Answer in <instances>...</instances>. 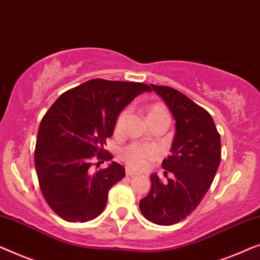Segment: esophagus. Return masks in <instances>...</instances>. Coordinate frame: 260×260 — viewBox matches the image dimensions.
I'll list each match as a JSON object with an SVG mask.
<instances>
[{"mask_svg":"<svg viewBox=\"0 0 260 260\" xmlns=\"http://www.w3.org/2000/svg\"><path fill=\"white\" fill-rule=\"evenodd\" d=\"M126 175H127V177L133 178V177H135V175H137V172H134V171L129 170V168H127V170H126Z\"/></svg>","mask_w":260,"mask_h":260,"instance_id":"1","label":"esophagus"}]
</instances>
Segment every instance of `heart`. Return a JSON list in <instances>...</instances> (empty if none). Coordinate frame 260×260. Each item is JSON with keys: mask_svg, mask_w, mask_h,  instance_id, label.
Wrapping results in <instances>:
<instances>
[{"mask_svg": "<svg viewBox=\"0 0 260 260\" xmlns=\"http://www.w3.org/2000/svg\"><path fill=\"white\" fill-rule=\"evenodd\" d=\"M146 114L147 120L151 125L156 122H168L170 123V112L165 105L160 102H153L146 106ZM128 115V109H123L119 113L118 118L114 123V133L120 134L122 131L123 123ZM160 158V152L153 146H146L142 144H131L123 147L120 152V159L126 164L132 170L145 171L151 166V164Z\"/></svg>", "mask_w": 260, "mask_h": 260, "instance_id": "obj_1", "label": "heart"}]
</instances>
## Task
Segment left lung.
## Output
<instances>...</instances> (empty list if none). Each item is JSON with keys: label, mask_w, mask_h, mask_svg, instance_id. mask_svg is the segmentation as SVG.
<instances>
[{"label": "left lung", "mask_w": 260, "mask_h": 260, "mask_svg": "<svg viewBox=\"0 0 260 260\" xmlns=\"http://www.w3.org/2000/svg\"><path fill=\"white\" fill-rule=\"evenodd\" d=\"M151 86L175 120L172 154L161 164L173 178L162 184L152 174L151 191L139 207L149 221L168 226L191 214L211 187L221 159L220 134L210 113L185 94L167 86Z\"/></svg>", "instance_id": "8db88e82"}]
</instances>
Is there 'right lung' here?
Returning <instances> with one entry per match:
<instances>
[{
  "mask_svg": "<svg viewBox=\"0 0 260 260\" xmlns=\"http://www.w3.org/2000/svg\"><path fill=\"white\" fill-rule=\"evenodd\" d=\"M149 90L140 82L93 79L60 95L47 111L36 139L35 168L43 198L63 220L89 221L105 210L125 167L112 161L92 172V160H112L104 146L119 113Z\"/></svg>",
  "mask_w": 260,
  "mask_h": 260,
  "instance_id": "1",
  "label": "right lung"
}]
</instances>
